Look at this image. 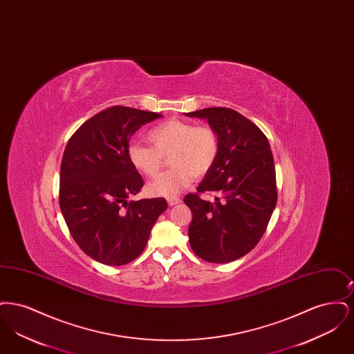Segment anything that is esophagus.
<instances>
[{"label":"esophagus","mask_w":354,"mask_h":354,"mask_svg":"<svg viewBox=\"0 0 354 354\" xmlns=\"http://www.w3.org/2000/svg\"><path fill=\"white\" fill-rule=\"evenodd\" d=\"M182 202L179 198H169L167 199V203H169V205H176V204H179V203Z\"/></svg>","instance_id":"34e87169"}]
</instances>
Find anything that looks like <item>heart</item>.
<instances>
[{
  "label": "heart",
  "instance_id": "heart-1",
  "mask_svg": "<svg viewBox=\"0 0 354 354\" xmlns=\"http://www.w3.org/2000/svg\"><path fill=\"white\" fill-rule=\"evenodd\" d=\"M147 139L151 146L135 140L127 146L131 166L150 178L160 172L167 158L172 166L147 185L153 196H176L191 185L194 176L201 179L208 175L219 158V136L209 126L169 119L152 127Z\"/></svg>",
  "mask_w": 354,
  "mask_h": 354
}]
</instances>
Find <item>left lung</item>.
<instances>
[{"label": "left lung", "instance_id": "8db88e82", "mask_svg": "<svg viewBox=\"0 0 354 354\" xmlns=\"http://www.w3.org/2000/svg\"><path fill=\"white\" fill-rule=\"evenodd\" d=\"M185 115L205 119L220 140L216 165L196 194L185 195L192 212L189 245L208 263L235 261L256 247L276 207L270 142L254 123L232 109L208 107ZM202 193H214L216 201H204Z\"/></svg>", "mask_w": 354, "mask_h": 354}]
</instances>
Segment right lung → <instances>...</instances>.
Listing matches in <instances>:
<instances>
[{"instance_id": "1", "label": "right lung", "mask_w": 354, "mask_h": 354, "mask_svg": "<svg viewBox=\"0 0 354 354\" xmlns=\"http://www.w3.org/2000/svg\"><path fill=\"white\" fill-rule=\"evenodd\" d=\"M160 117L113 106L86 120L68 139L61 162L59 207L75 243L102 264L124 266L136 259L167 209L163 198L129 201L143 187L127 156L130 138Z\"/></svg>"}]
</instances>
